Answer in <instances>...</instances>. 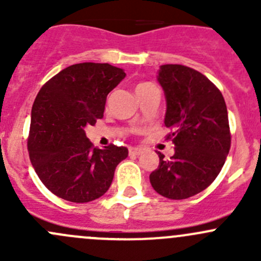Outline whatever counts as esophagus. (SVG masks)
I'll use <instances>...</instances> for the list:
<instances>
[{
	"mask_svg": "<svg viewBox=\"0 0 261 261\" xmlns=\"http://www.w3.org/2000/svg\"><path fill=\"white\" fill-rule=\"evenodd\" d=\"M128 152H130V155H140L143 152V149H140V147H130Z\"/></svg>",
	"mask_w": 261,
	"mask_h": 261,
	"instance_id": "esophagus-1",
	"label": "esophagus"
}]
</instances>
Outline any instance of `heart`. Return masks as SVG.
I'll use <instances>...</instances> for the list:
<instances>
[{
	"mask_svg": "<svg viewBox=\"0 0 261 261\" xmlns=\"http://www.w3.org/2000/svg\"><path fill=\"white\" fill-rule=\"evenodd\" d=\"M145 84H149V83H141V84H139L138 87H141V86H145Z\"/></svg>",
	"mask_w": 261,
	"mask_h": 261,
	"instance_id": "b5f03b06",
	"label": "heart"
}]
</instances>
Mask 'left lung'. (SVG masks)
I'll use <instances>...</instances> for the list:
<instances>
[{
  "label": "left lung",
  "instance_id": "1",
  "mask_svg": "<svg viewBox=\"0 0 261 261\" xmlns=\"http://www.w3.org/2000/svg\"><path fill=\"white\" fill-rule=\"evenodd\" d=\"M158 82L167 101L164 123L173 131L174 155H159L150 174L163 197L186 199L204 191L222 169L231 146L227 109L220 89L206 75L179 64L160 65Z\"/></svg>",
  "mask_w": 261,
  "mask_h": 261
}]
</instances>
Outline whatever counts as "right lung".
Wrapping results in <instances>:
<instances>
[{"mask_svg":"<svg viewBox=\"0 0 261 261\" xmlns=\"http://www.w3.org/2000/svg\"><path fill=\"white\" fill-rule=\"evenodd\" d=\"M126 77L107 63L70 65L41 87L31 110L28 150L44 186L60 198L86 203L103 196L127 147H93L86 127L103 117L107 94Z\"/></svg>","mask_w":261,"mask_h":261,"instance_id":"add662e5","label":"right lung"}]
</instances>
